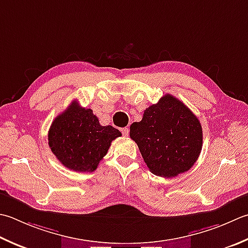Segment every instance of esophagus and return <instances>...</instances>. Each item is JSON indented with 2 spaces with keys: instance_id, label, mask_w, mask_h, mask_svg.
Returning <instances> with one entry per match:
<instances>
[{
  "instance_id": "obj_1",
  "label": "esophagus",
  "mask_w": 248,
  "mask_h": 248,
  "mask_svg": "<svg viewBox=\"0 0 248 248\" xmlns=\"http://www.w3.org/2000/svg\"><path fill=\"white\" fill-rule=\"evenodd\" d=\"M121 132H123V134L124 135V137H128L129 135V128H123L121 129Z\"/></svg>"
}]
</instances>
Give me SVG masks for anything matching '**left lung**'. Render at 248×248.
Segmentation results:
<instances>
[{"label":"left lung","mask_w":248,"mask_h":248,"mask_svg":"<svg viewBox=\"0 0 248 248\" xmlns=\"http://www.w3.org/2000/svg\"><path fill=\"white\" fill-rule=\"evenodd\" d=\"M130 138L138 144L149 171L162 177L188 171L199 158L203 142L197 116L171 94L144 110L142 120L131 124Z\"/></svg>","instance_id":"1"}]
</instances>
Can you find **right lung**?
<instances>
[{
  "mask_svg": "<svg viewBox=\"0 0 248 248\" xmlns=\"http://www.w3.org/2000/svg\"><path fill=\"white\" fill-rule=\"evenodd\" d=\"M120 135V131L111 125H101L92 109L80 108L77 101H73L52 121L48 144L65 168L93 172L108 154L111 140Z\"/></svg>",
  "mask_w": 248,
  "mask_h": 248,
  "instance_id": "1",
  "label": "right lung"
}]
</instances>
